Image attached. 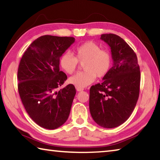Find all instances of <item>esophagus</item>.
Returning a JSON list of instances; mask_svg holds the SVG:
<instances>
[{
  "label": "esophagus",
  "mask_w": 160,
  "mask_h": 160,
  "mask_svg": "<svg viewBox=\"0 0 160 160\" xmlns=\"http://www.w3.org/2000/svg\"><path fill=\"white\" fill-rule=\"evenodd\" d=\"M76 90L78 92H80V91H82L84 89L83 88H76Z\"/></svg>",
  "instance_id": "34e87169"
}]
</instances>
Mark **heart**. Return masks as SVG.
<instances>
[{"label":"heart","instance_id":"1","mask_svg":"<svg viewBox=\"0 0 160 160\" xmlns=\"http://www.w3.org/2000/svg\"><path fill=\"white\" fill-rule=\"evenodd\" d=\"M74 54L75 56L68 52L63 53L59 59V64L66 73L72 74L77 68L78 61H84L83 71L68 79V82L76 88H84L92 83L97 76H105L112 67V58L110 53L94 42H88L78 46L74 49Z\"/></svg>","mask_w":160,"mask_h":160}]
</instances>
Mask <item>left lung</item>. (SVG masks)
<instances>
[{
	"label": "left lung",
	"mask_w": 160,
	"mask_h": 160,
	"mask_svg": "<svg viewBox=\"0 0 160 160\" xmlns=\"http://www.w3.org/2000/svg\"><path fill=\"white\" fill-rule=\"evenodd\" d=\"M100 39L109 46L113 66L103 82L90 90V113L99 126L116 128L133 112L139 97L140 71L137 56L118 35L104 34Z\"/></svg>",
	"instance_id": "1"
}]
</instances>
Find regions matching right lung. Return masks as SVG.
Instances as JSON below:
<instances>
[{"instance_id": "obj_1", "label": "right lung", "mask_w": 160, "mask_h": 160, "mask_svg": "<svg viewBox=\"0 0 160 160\" xmlns=\"http://www.w3.org/2000/svg\"><path fill=\"white\" fill-rule=\"evenodd\" d=\"M75 38L44 35L24 53L18 70V92L30 118L47 129L61 126L68 118L76 94L73 85L56 91L67 80L59 59Z\"/></svg>"}]
</instances>
